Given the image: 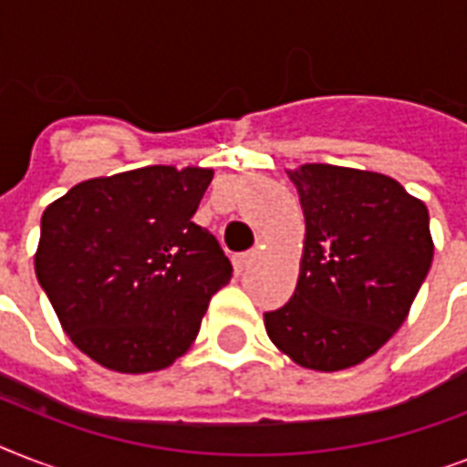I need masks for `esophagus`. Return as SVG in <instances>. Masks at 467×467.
<instances>
[{"label":"esophagus","mask_w":467,"mask_h":467,"mask_svg":"<svg viewBox=\"0 0 467 467\" xmlns=\"http://www.w3.org/2000/svg\"><path fill=\"white\" fill-rule=\"evenodd\" d=\"M254 259H256L254 249H252V252H244V254H240V256H237V259H234V269H237L242 274V271L249 269V266L254 264Z\"/></svg>","instance_id":"obj_1"}]
</instances>
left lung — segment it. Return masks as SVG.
<instances>
[{"instance_id": "obj_1", "label": "left lung", "mask_w": 467, "mask_h": 467, "mask_svg": "<svg viewBox=\"0 0 467 467\" xmlns=\"http://www.w3.org/2000/svg\"><path fill=\"white\" fill-rule=\"evenodd\" d=\"M285 174L298 189L306 240L296 293L264 315L266 334L303 368H351L398 332L427 278V205L366 169L300 164Z\"/></svg>"}]
</instances>
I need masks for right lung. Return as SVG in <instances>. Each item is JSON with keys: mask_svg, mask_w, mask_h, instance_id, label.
<instances>
[{"mask_svg": "<svg viewBox=\"0 0 467 467\" xmlns=\"http://www.w3.org/2000/svg\"><path fill=\"white\" fill-rule=\"evenodd\" d=\"M211 179L208 167L152 164L87 179L43 211L36 276L94 363L138 376L191 348L233 278L218 240L193 223Z\"/></svg>", "mask_w": 467, "mask_h": 467, "instance_id": "obj_1", "label": "right lung"}]
</instances>
